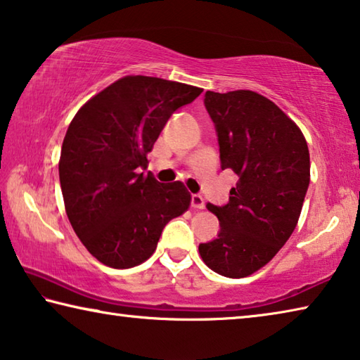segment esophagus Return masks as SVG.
Returning <instances> with one entry per match:
<instances>
[{
  "mask_svg": "<svg viewBox=\"0 0 360 360\" xmlns=\"http://www.w3.org/2000/svg\"><path fill=\"white\" fill-rule=\"evenodd\" d=\"M191 207L193 209H204V199L201 194H191Z\"/></svg>",
  "mask_w": 360,
  "mask_h": 360,
  "instance_id": "1",
  "label": "esophagus"
}]
</instances>
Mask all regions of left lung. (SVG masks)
I'll list each match as a JSON object with an SVG mask.
<instances>
[{
    "instance_id": "1",
    "label": "left lung",
    "mask_w": 360,
    "mask_h": 360,
    "mask_svg": "<svg viewBox=\"0 0 360 360\" xmlns=\"http://www.w3.org/2000/svg\"><path fill=\"white\" fill-rule=\"evenodd\" d=\"M221 169L239 176L217 215V239L199 244L207 266L225 278L263 268L295 229L309 186V150L298 126L269 98L252 91L205 92Z\"/></svg>"
}]
</instances>
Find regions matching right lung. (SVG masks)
<instances>
[{
	"mask_svg": "<svg viewBox=\"0 0 360 360\" xmlns=\"http://www.w3.org/2000/svg\"><path fill=\"white\" fill-rule=\"evenodd\" d=\"M202 89L126 76L86 102L65 134L58 176L65 210L91 255L110 268L153 255L167 223L190 207L181 181L159 184L146 155L175 110Z\"/></svg>",
	"mask_w": 360,
	"mask_h": 360,
	"instance_id": "add662e5",
	"label": "right lung"
}]
</instances>
